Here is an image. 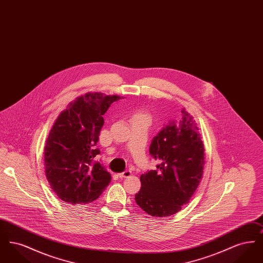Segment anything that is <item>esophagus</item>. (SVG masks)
Instances as JSON below:
<instances>
[{
    "mask_svg": "<svg viewBox=\"0 0 263 263\" xmlns=\"http://www.w3.org/2000/svg\"><path fill=\"white\" fill-rule=\"evenodd\" d=\"M131 175H132V173H131L130 171H125V172H123V173L119 174L118 176H119L120 178H125V177H129Z\"/></svg>",
    "mask_w": 263,
    "mask_h": 263,
    "instance_id": "1",
    "label": "esophagus"
}]
</instances>
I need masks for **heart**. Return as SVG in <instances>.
<instances>
[{"label":"heart","instance_id":"obj_1","mask_svg":"<svg viewBox=\"0 0 263 263\" xmlns=\"http://www.w3.org/2000/svg\"><path fill=\"white\" fill-rule=\"evenodd\" d=\"M135 117H145V118H148V116L147 115H145V114H137Z\"/></svg>","mask_w":263,"mask_h":263}]
</instances>
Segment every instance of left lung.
<instances>
[{"label": "left lung", "mask_w": 263, "mask_h": 263, "mask_svg": "<svg viewBox=\"0 0 263 263\" xmlns=\"http://www.w3.org/2000/svg\"><path fill=\"white\" fill-rule=\"evenodd\" d=\"M178 121H171L155 136L151 156L157 168L140 176L135 200L153 217H168L186 205L200 182L204 145L193 117L183 108Z\"/></svg>", "instance_id": "left-lung-1"}]
</instances>
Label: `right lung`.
<instances>
[{
	"mask_svg": "<svg viewBox=\"0 0 263 263\" xmlns=\"http://www.w3.org/2000/svg\"><path fill=\"white\" fill-rule=\"evenodd\" d=\"M118 96L88 92L59 114L44 148L46 178L54 193L70 204H87L99 198L111 181L104 166L95 162L102 115Z\"/></svg>",
	"mask_w": 263,
	"mask_h": 263,
	"instance_id": "add662e5",
	"label": "right lung"
}]
</instances>
